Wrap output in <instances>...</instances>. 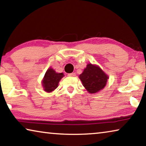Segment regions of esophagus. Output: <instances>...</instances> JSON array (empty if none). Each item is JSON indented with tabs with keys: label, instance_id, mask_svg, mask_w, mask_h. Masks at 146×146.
I'll return each instance as SVG.
<instances>
[{
	"label": "esophagus",
	"instance_id": "34e87169",
	"mask_svg": "<svg viewBox=\"0 0 146 146\" xmlns=\"http://www.w3.org/2000/svg\"><path fill=\"white\" fill-rule=\"evenodd\" d=\"M67 75H68L69 77H75L76 74L75 73H68L67 74Z\"/></svg>",
	"mask_w": 146,
	"mask_h": 146
}]
</instances>
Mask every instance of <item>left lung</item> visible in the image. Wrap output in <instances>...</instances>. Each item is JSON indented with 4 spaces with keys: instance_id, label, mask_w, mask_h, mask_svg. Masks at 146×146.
I'll use <instances>...</instances> for the list:
<instances>
[{
    "instance_id": "obj_1",
    "label": "left lung",
    "mask_w": 146,
    "mask_h": 146,
    "mask_svg": "<svg viewBox=\"0 0 146 146\" xmlns=\"http://www.w3.org/2000/svg\"><path fill=\"white\" fill-rule=\"evenodd\" d=\"M79 78L87 91L94 94L104 88L108 77L99 67L89 64Z\"/></svg>"
}]
</instances>
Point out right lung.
I'll return each instance as SVG.
<instances>
[{
    "instance_id": "add662e5",
    "label": "right lung",
    "mask_w": 146,
    "mask_h": 146,
    "mask_svg": "<svg viewBox=\"0 0 146 146\" xmlns=\"http://www.w3.org/2000/svg\"><path fill=\"white\" fill-rule=\"evenodd\" d=\"M64 74L56 73L53 69L47 70L42 80V86L46 92H50L57 88L59 81L64 77Z\"/></svg>"
}]
</instances>
